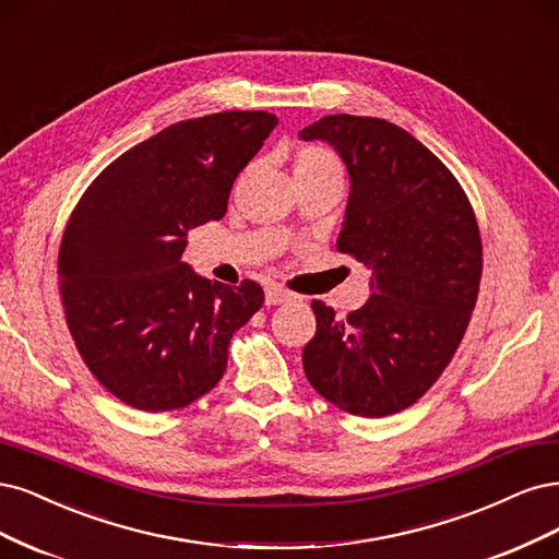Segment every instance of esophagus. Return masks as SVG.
<instances>
[{
  "mask_svg": "<svg viewBox=\"0 0 559 559\" xmlns=\"http://www.w3.org/2000/svg\"><path fill=\"white\" fill-rule=\"evenodd\" d=\"M293 299H295V295L283 290L281 285H269L266 290H264L266 306H278V304H287V301H293Z\"/></svg>",
  "mask_w": 559,
  "mask_h": 559,
  "instance_id": "34e87169",
  "label": "esophagus"
}]
</instances>
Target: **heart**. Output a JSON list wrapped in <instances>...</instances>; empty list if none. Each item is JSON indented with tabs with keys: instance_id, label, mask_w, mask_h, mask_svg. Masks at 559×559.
Wrapping results in <instances>:
<instances>
[{
	"instance_id": "heart-1",
	"label": "heart",
	"mask_w": 559,
	"mask_h": 559,
	"mask_svg": "<svg viewBox=\"0 0 559 559\" xmlns=\"http://www.w3.org/2000/svg\"><path fill=\"white\" fill-rule=\"evenodd\" d=\"M322 169H338L334 157L318 146H306L295 157V171H322Z\"/></svg>"
}]
</instances>
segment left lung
I'll return each instance as SVG.
<instances>
[{
  "mask_svg": "<svg viewBox=\"0 0 559 559\" xmlns=\"http://www.w3.org/2000/svg\"><path fill=\"white\" fill-rule=\"evenodd\" d=\"M299 139L330 143L346 165L336 246L371 269V295L348 318L311 304L304 373L334 406L383 418L423 397L469 325L483 266L476 215L443 162L388 120L325 116Z\"/></svg>",
  "mask_w": 559,
  "mask_h": 559,
  "instance_id": "8db88e82",
  "label": "left lung"
}]
</instances>
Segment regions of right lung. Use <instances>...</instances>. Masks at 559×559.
Wrapping results in <instances>:
<instances>
[{"label": "right lung", "mask_w": 559, "mask_h": 559, "mask_svg": "<svg viewBox=\"0 0 559 559\" xmlns=\"http://www.w3.org/2000/svg\"><path fill=\"white\" fill-rule=\"evenodd\" d=\"M278 124L223 111L169 124L114 159L64 229L58 276L74 344L97 381L139 411H171L221 381L231 334L262 287L204 278L188 231L221 221L234 181Z\"/></svg>", "instance_id": "1"}]
</instances>
